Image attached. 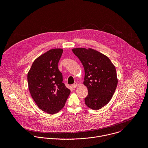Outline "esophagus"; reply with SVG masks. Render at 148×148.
I'll return each instance as SVG.
<instances>
[{
  "instance_id": "1",
  "label": "esophagus",
  "mask_w": 148,
  "mask_h": 148,
  "mask_svg": "<svg viewBox=\"0 0 148 148\" xmlns=\"http://www.w3.org/2000/svg\"><path fill=\"white\" fill-rule=\"evenodd\" d=\"M77 86V83H75L73 84L72 85V88H73V89H75V88H76V87Z\"/></svg>"
}]
</instances>
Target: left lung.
<instances>
[{"instance_id": "left-lung-1", "label": "left lung", "mask_w": 148, "mask_h": 148, "mask_svg": "<svg viewBox=\"0 0 148 148\" xmlns=\"http://www.w3.org/2000/svg\"><path fill=\"white\" fill-rule=\"evenodd\" d=\"M72 51L84 68V84L88 92L85 105L99 110L110 101L116 89L118 80L115 66L106 55L93 49L74 48Z\"/></svg>"}]
</instances>
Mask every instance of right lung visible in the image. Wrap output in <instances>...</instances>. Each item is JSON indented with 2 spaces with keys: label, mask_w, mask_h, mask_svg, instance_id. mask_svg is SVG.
<instances>
[{
  "label": "right lung",
  "mask_w": 148,
  "mask_h": 148,
  "mask_svg": "<svg viewBox=\"0 0 148 148\" xmlns=\"http://www.w3.org/2000/svg\"><path fill=\"white\" fill-rule=\"evenodd\" d=\"M63 50L52 49L38 57L27 75L28 88L36 105L49 114L59 112L65 104L71 90L63 83L58 63Z\"/></svg>",
  "instance_id": "1"
}]
</instances>
